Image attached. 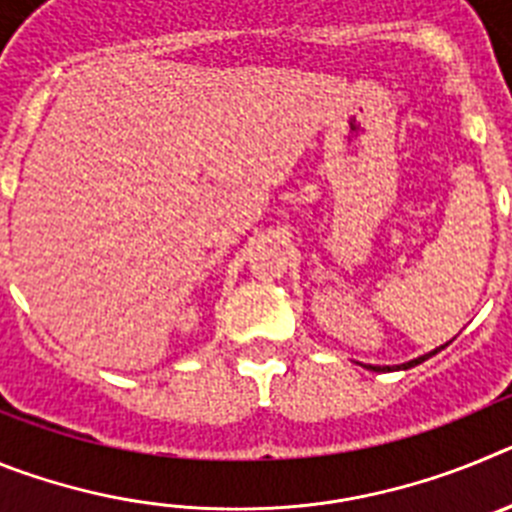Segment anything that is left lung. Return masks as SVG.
Listing matches in <instances>:
<instances>
[{"label":"left lung","mask_w":512,"mask_h":512,"mask_svg":"<svg viewBox=\"0 0 512 512\" xmlns=\"http://www.w3.org/2000/svg\"><path fill=\"white\" fill-rule=\"evenodd\" d=\"M443 348V346H441ZM441 348H436V351H431V354H425V356H418V359H413V361H408V364H400V366H372V364H364L366 369H372V372H392V369H410V366H418V364H423L425 359H431L433 354H438V351H441Z\"/></svg>","instance_id":"left-lung-1"}]
</instances>
